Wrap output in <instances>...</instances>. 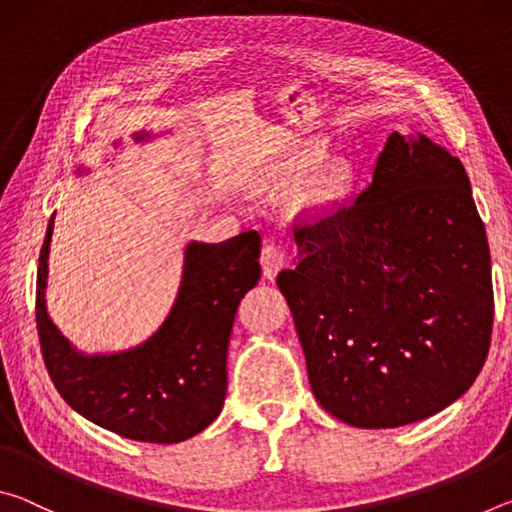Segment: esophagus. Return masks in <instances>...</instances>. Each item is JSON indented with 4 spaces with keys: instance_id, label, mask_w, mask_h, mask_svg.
<instances>
[{
    "instance_id": "obj_1",
    "label": "esophagus",
    "mask_w": 512,
    "mask_h": 512,
    "mask_svg": "<svg viewBox=\"0 0 512 512\" xmlns=\"http://www.w3.org/2000/svg\"><path fill=\"white\" fill-rule=\"evenodd\" d=\"M259 262H262V271L266 280H275V275L280 273V268H284V264H287V255H284L282 246H277L273 239H266Z\"/></svg>"
}]
</instances>
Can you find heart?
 I'll return each instance as SVG.
<instances>
[{"instance_id":"b5f03b06","label":"heart","mask_w":512,"mask_h":512,"mask_svg":"<svg viewBox=\"0 0 512 512\" xmlns=\"http://www.w3.org/2000/svg\"><path fill=\"white\" fill-rule=\"evenodd\" d=\"M320 155L318 153H305L302 158L289 162L287 167H280L271 171L266 176V183L273 187H289L296 185L298 180L305 176L307 169L314 167L318 162ZM352 183V171L345 162H334L325 167L309 180V185L302 189L298 196V207L302 212L309 214H318V212H327L332 210L336 203H341V198L348 194Z\"/></svg>"}]
</instances>
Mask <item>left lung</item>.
Segmentation results:
<instances>
[{
  "mask_svg": "<svg viewBox=\"0 0 512 512\" xmlns=\"http://www.w3.org/2000/svg\"><path fill=\"white\" fill-rule=\"evenodd\" d=\"M293 237L298 266L277 287L327 413L361 429L402 427L474 384L495 298L461 160L424 135H388L370 185L298 221Z\"/></svg>",
  "mask_w": 512,
  "mask_h": 512,
  "instance_id": "1",
  "label": "left lung"
}]
</instances>
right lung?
Wrapping results in <instances>:
<instances>
[{
  "label": "right lung",
  "mask_w": 512,
  "mask_h": 512,
  "mask_svg": "<svg viewBox=\"0 0 512 512\" xmlns=\"http://www.w3.org/2000/svg\"><path fill=\"white\" fill-rule=\"evenodd\" d=\"M51 232L54 219L40 250L36 325L60 397L83 418L140 443L169 445L201 433L223 409L232 323L262 275L259 232L189 244L178 298L158 332L128 352L94 357L76 352L47 316Z\"/></svg>",
  "instance_id": "1"
}]
</instances>
